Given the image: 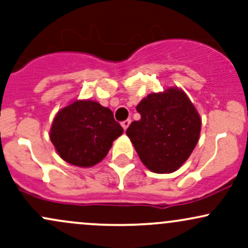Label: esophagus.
<instances>
[{"instance_id":"1","label":"esophagus","mask_w":248,"mask_h":248,"mask_svg":"<svg viewBox=\"0 0 248 248\" xmlns=\"http://www.w3.org/2000/svg\"><path fill=\"white\" fill-rule=\"evenodd\" d=\"M129 124H130V120H124V121L121 124V126H122V128H124V130H126L127 128L129 127Z\"/></svg>"}]
</instances>
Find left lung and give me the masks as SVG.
I'll use <instances>...</instances> for the list:
<instances>
[{"mask_svg":"<svg viewBox=\"0 0 248 248\" xmlns=\"http://www.w3.org/2000/svg\"><path fill=\"white\" fill-rule=\"evenodd\" d=\"M141 119L127 129L142 163L156 173L173 172L197 146L202 119L182 88L150 93L136 106Z\"/></svg>","mask_w":248,"mask_h":248,"instance_id":"8db88e82","label":"left lung"}]
</instances>
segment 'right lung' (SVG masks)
<instances>
[{
	"label": "right lung",
	"mask_w": 248,
	"mask_h": 248,
	"mask_svg": "<svg viewBox=\"0 0 248 248\" xmlns=\"http://www.w3.org/2000/svg\"><path fill=\"white\" fill-rule=\"evenodd\" d=\"M124 129L109 108L94 100H75L58 110L50 129V140L65 162L90 168L106 157L113 141Z\"/></svg>",
	"instance_id": "right-lung-1"
}]
</instances>
